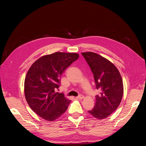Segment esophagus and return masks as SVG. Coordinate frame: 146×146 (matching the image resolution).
<instances>
[{"label": "esophagus", "mask_w": 146, "mask_h": 146, "mask_svg": "<svg viewBox=\"0 0 146 146\" xmlns=\"http://www.w3.org/2000/svg\"><path fill=\"white\" fill-rule=\"evenodd\" d=\"M76 98H77V99H82L84 98V96H83V95H79V96H76Z\"/></svg>", "instance_id": "34e87169"}]
</instances>
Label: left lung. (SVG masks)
Instances as JSON below:
<instances>
[{
  "label": "left lung",
  "mask_w": 146,
  "mask_h": 146,
  "mask_svg": "<svg viewBox=\"0 0 146 146\" xmlns=\"http://www.w3.org/2000/svg\"><path fill=\"white\" fill-rule=\"evenodd\" d=\"M89 66L100 94L96 95L94 108L89 111L94 117L103 119L117 110L124 93L123 83L117 68L108 60L92 52H82Z\"/></svg>",
  "instance_id": "obj_1"
}]
</instances>
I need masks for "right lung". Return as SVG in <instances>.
<instances>
[{"label": "right lung", "instance_id": "1", "mask_svg": "<svg viewBox=\"0 0 146 146\" xmlns=\"http://www.w3.org/2000/svg\"><path fill=\"white\" fill-rule=\"evenodd\" d=\"M77 53L56 52L36 60L28 70L24 83L26 100L40 117L54 121L66 112L71 101L63 93L55 92L66 69L77 60Z\"/></svg>", "mask_w": 146, "mask_h": 146}]
</instances>
